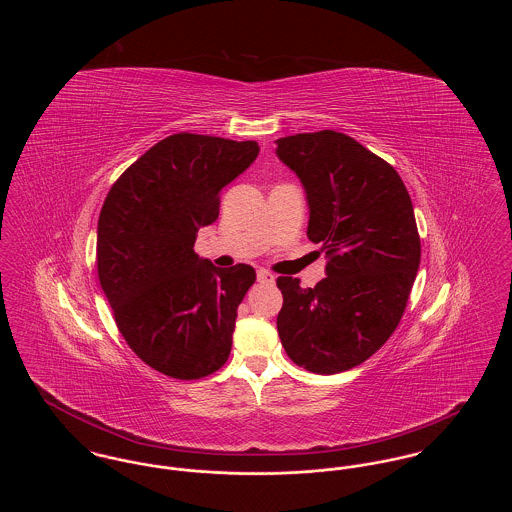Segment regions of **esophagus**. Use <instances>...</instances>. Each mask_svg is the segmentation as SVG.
<instances>
[{"instance_id": "obj_1", "label": "esophagus", "mask_w": 512, "mask_h": 512, "mask_svg": "<svg viewBox=\"0 0 512 512\" xmlns=\"http://www.w3.org/2000/svg\"><path fill=\"white\" fill-rule=\"evenodd\" d=\"M257 280L263 282V284H274V276L268 270H263V268L257 272Z\"/></svg>"}]
</instances>
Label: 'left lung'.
<instances>
[{
    "mask_svg": "<svg viewBox=\"0 0 512 512\" xmlns=\"http://www.w3.org/2000/svg\"><path fill=\"white\" fill-rule=\"evenodd\" d=\"M309 207L307 238L326 249V278L276 280L278 336L295 365L338 374L365 363L403 317L420 265L413 203L395 169L353 138L322 130L276 140Z\"/></svg>",
    "mask_w": 512,
    "mask_h": 512,
    "instance_id": "8db88e82",
    "label": "left lung"
}]
</instances>
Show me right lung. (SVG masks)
I'll list each match as a JSON object with an SVG mask.
<instances>
[{
    "label": "right lung",
    "instance_id": "obj_1",
    "mask_svg": "<svg viewBox=\"0 0 512 512\" xmlns=\"http://www.w3.org/2000/svg\"><path fill=\"white\" fill-rule=\"evenodd\" d=\"M259 155L253 140L172 134L122 172L98 220V274L117 326L146 365L178 380L226 363L255 268L194 251L219 219L220 192Z\"/></svg>",
    "mask_w": 512,
    "mask_h": 512
}]
</instances>
